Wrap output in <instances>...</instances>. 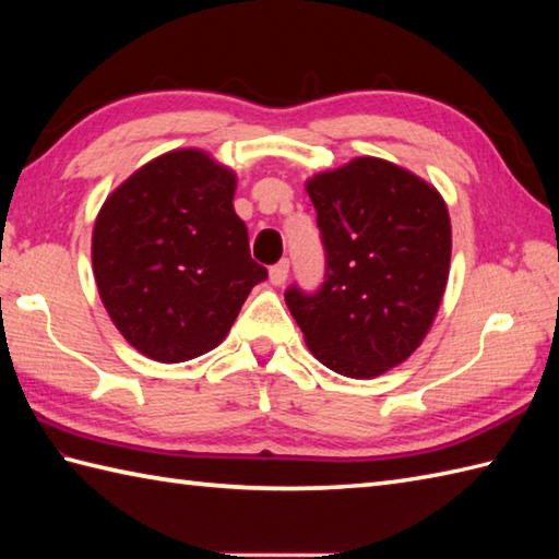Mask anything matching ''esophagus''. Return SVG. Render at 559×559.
<instances>
[{"instance_id": "1", "label": "esophagus", "mask_w": 559, "mask_h": 559, "mask_svg": "<svg viewBox=\"0 0 559 559\" xmlns=\"http://www.w3.org/2000/svg\"><path fill=\"white\" fill-rule=\"evenodd\" d=\"M288 271H290L288 259H283L276 266L269 269V281L273 283V286H283V283L288 281Z\"/></svg>"}]
</instances>
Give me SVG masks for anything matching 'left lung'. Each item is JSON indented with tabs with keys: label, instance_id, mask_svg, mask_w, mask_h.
I'll return each instance as SVG.
<instances>
[{
	"label": "left lung",
	"instance_id": "obj_1",
	"mask_svg": "<svg viewBox=\"0 0 559 559\" xmlns=\"http://www.w3.org/2000/svg\"><path fill=\"white\" fill-rule=\"evenodd\" d=\"M326 249L317 295L286 305L314 358L372 379L408 360L442 305L451 221L437 187L401 165L360 156L305 182Z\"/></svg>",
	"mask_w": 559,
	"mask_h": 559
}]
</instances>
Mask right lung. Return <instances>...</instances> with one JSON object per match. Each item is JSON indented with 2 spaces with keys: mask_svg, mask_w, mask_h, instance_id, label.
I'll use <instances>...</instances> for the list:
<instances>
[{
  "mask_svg": "<svg viewBox=\"0 0 559 559\" xmlns=\"http://www.w3.org/2000/svg\"><path fill=\"white\" fill-rule=\"evenodd\" d=\"M237 175L201 148H175L112 189L93 225L103 307L129 346L187 362L228 336L266 278L235 213Z\"/></svg>",
  "mask_w": 559,
  "mask_h": 559,
  "instance_id": "obj_1",
  "label": "right lung"
}]
</instances>
